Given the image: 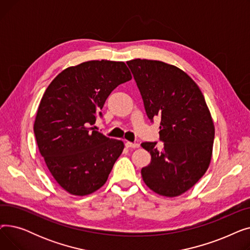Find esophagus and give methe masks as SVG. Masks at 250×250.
I'll use <instances>...</instances> for the list:
<instances>
[{
    "label": "esophagus",
    "mask_w": 250,
    "mask_h": 250,
    "mask_svg": "<svg viewBox=\"0 0 250 250\" xmlns=\"http://www.w3.org/2000/svg\"><path fill=\"white\" fill-rule=\"evenodd\" d=\"M125 147L126 148H134V149H137L140 147V144L138 143H132V142H126L125 143Z\"/></svg>",
    "instance_id": "1"
}]
</instances>
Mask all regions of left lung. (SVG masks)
I'll list each match as a JSON object with an SVG mask.
<instances>
[{"instance_id": "8db88e82", "label": "left lung", "mask_w": 250, "mask_h": 250, "mask_svg": "<svg viewBox=\"0 0 250 250\" xmlns=\"http://www.w3.org/2000/svg\"><path fill=\"white\" fill-rule=\"evenodd\" d=\"M132 71L150 121L158 117L163 147L146 142L151 162L141 170L146 186L166 198L190 189L213 155L214 122L201 89L181 69L161 61L135 59Z\"/></svg>"}]
</instances>
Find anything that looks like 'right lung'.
Here are the masks:
<instances>
[{"label": "right lung", "mask_w": 250, "mask_h": 250, "mask_svg": "<svg viewBox=\"0 0 250 250\" xmlns=\"http://www.w3.org/2000/svg\"><path fill=\"white\" fill-rule=\"evenodd\" d=\"M130 79L124 62L88 61L64 69L46 88L33 130L50 174L69 193L84 196L103 187L123 153V141L89 125L111 92Z\"/></svg>", "instance_id": "right-lung-1"}]
</instances>
